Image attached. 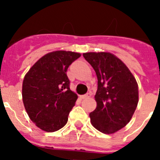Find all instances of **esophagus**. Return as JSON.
I'll use <instances>...</instances> for the list:
<instances>
[{
    "mask_svg": "<svg viewBox=\"0 0 160 160\" xmlns=\"http://www.w3.org/2000/svg\"><path fill=\"white\" fill-rule=\"evenodd\" d=\"M89 97H90V93L84 94V95H81L80 96V98H81V99H85V98H89Z\"/></svg>",
    "mask_w": 160,
    "mask_h": 160,
    "instance_id": "esophagus-1",
    "label": "esophagus"
}]
</instances>
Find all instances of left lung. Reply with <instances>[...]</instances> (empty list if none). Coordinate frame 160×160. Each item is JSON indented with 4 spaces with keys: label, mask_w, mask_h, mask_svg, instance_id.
<instances>
[{
    "label": "left lung",
    "mask_w": 160,
    "mask_h": 160,
    "mask_svg": "<svg viewBox=\"0 0 160 160\" xmlns=\"http://www.w3.org/2000/svg\"><path fill=\"white\" fill-rule=\"evenodd\" d=\"M98 78L94 98L97 107L90 114L94 128L104 134L122 129L132 118L138 102V88L127 66L107 52L83 53Z\"/></svg>",
    "instance_id": "8db88e82"
}]
</instances>
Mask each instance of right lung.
Segmentation results:
<instances>
[{
	"mask_svg": "<svg viewBox=\"0 0 160 160\" xmlns=\"http://www.w3.org/2000/svg\"><path fill=\"white\" fill-rule=\"evenodd\" d=\"M81 54L58 50L44 55L29 69L22 84V99L29 118L40 129L62 128L78 98L70 89L68 67Z\"/></svg>",
	"mask_w": 160,
	"mask_h": 160,
	"instance_id": "add662e5",
	"label": "right lung"
}]
</instances>
